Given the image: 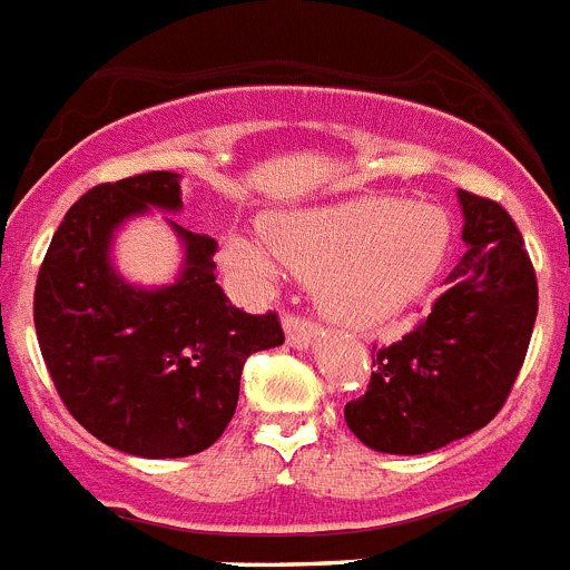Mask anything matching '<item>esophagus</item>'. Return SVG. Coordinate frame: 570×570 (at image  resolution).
<instances>
[{"instance_id":"esophagus-1","label":"esophagus","mask_w":570,"mask_h":570,"mask_svg":"<svg viewBox=\"0 0 570 570\" xmlns=\"http://www.w3.org/2000/svg\"><path fill=\"white\" fill-rule=\"evenodd\" d=\"M285 334H288L291 345L305 347L308 342H314L316 322L311 316H302L296 311H291V314H285Z\"/></svg>"}]
</instances>
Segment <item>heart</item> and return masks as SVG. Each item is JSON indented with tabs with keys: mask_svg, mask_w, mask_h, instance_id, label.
Wrapping results in <instances>:
<instances>
[{
	"mask_svg": "<svg viewBox=\"0 0 570 570\" xmlns=\"http://www.w3.org/2000/svg\"><path fill=\"white\" fill-rule=\"evenodd\" d=\"M268 240L230 234L225 262L271 279L282 262L320 279L322 305L351 325H385L425 291L445 254L448 223L425 203L360 196L331 208L285 214L268 225Z\"/></svg>",
	"mask_w": 570,
	"mask_h": 570,
	"instance_id": "b5f03b06",
	"label": "heart"
}]
</instances>
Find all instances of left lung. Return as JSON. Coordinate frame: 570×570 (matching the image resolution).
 <instances>
[{"instance_id":"obj_1","label":"left lung","mask_w":570,"mask_h":570,"mask_svg":"<svg viewBox=\"0 0 570 570\" xmlns=\"http://www.w3.org/2000/svg\"><path fill=\"white\" fill-rule=\"evenodd\" d=\"M468 250L448 288L402 340L371 351L347 428L382 454H428L500 414L525 362L540 288L520 228L500 203L460 190Z\"/></svg>"}]
</instances>
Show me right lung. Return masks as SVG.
I'll list each match as a JSON object with an SVG mask.
<instances>
[{
    "instance_id": "obj_1",
    "label": "right lung",
    "mask_w": 570,
    "mask_h": 570,
    "mask_svg": "<svg viewBox=\"0 0 570 570\" xmlns=\"http://www.w3.org/2000/svg\"><path fill=\"white\" fill-rule=\"evenodd\" d=\"M183 205L179 176L148 170L73 203L42 259L33 325L59 400L105 445L148 460L199 454L228 428L245 360L285 342L276 311L245 314L216 285V242L179 228L188 259L159 291L110 271L122 219Z\"/></svg>"
}]
</instances>
